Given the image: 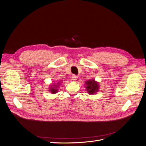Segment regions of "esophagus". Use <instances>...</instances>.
<instances>
[{"mask_svg": "<svg viewBox=\"0 0 146 146\" xmlns=\"http://www.w3.org/2000/svg\"><path fill=\"white\" fill-rule=\"evenodd\" d=\"M71 79L74 81H76L77 79V76H76V75H72V76H71Z\"/></svg>", "mask_w": 146, "mask_h": 146, "instance_id": "esophagus-1", "label": "esophagus"}]
</instances>
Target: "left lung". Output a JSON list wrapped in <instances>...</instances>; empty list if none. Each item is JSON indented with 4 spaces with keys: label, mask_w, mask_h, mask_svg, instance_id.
<instances>
[{
    "label": "left lung",
    "mask_w": 146,
    "mask_h": 146,
    "mask_svg": "<svg viewBox=\"0 0 146 146\" xmlns=\"http://www.w3.org/2000/svg\"><path fill=\"white\" fill-rule=\"evenodd\" d=\"M87 86H86V90L89 94H94V92H96L98 91L99 88V84L96 82L94 80H88L85 82Z\"/></svg>",
    "instance_id": "left-lung-1"
}]
</instances>
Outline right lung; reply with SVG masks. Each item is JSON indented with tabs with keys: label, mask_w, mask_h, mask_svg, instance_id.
Here are the masks:
<instances>
[{
	"label": "right lung",
	"mask_w": 146,
	"mask_h": 146,
	"mask_svg": "<svg viewBox=\"0 0 146 146\" xmlns=\"http://www.w3.org/2000/svg\"><path fill=\"white\" fill-rule=\"evenodd\" d=\"M55 88H57L52 87V88H50V91H51L52 93H53V94H55V93H56V92H57V90H56V89H55Z\"/></svg>",
	"instance_id": "right-lung-1"
}]
</instances>
